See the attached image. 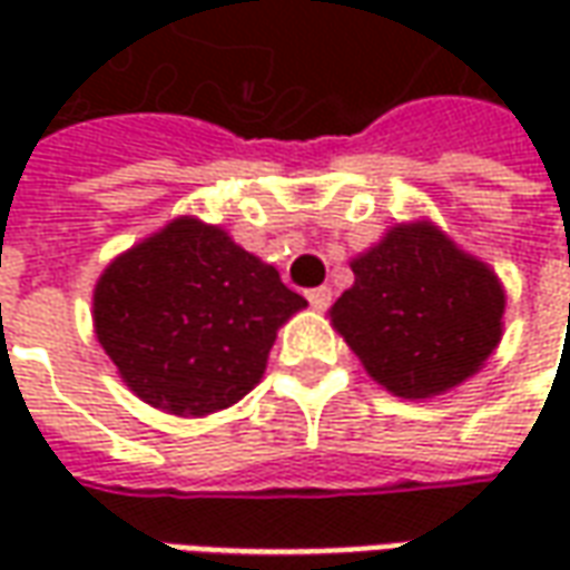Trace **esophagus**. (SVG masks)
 I'll use <instances>...</instances> for the list:
<instances>
[{"instance_id": "34e87169", "label": "esophagus", "mask_w": 570, "mask_h": 570, "mask_svg": "<svg viewBox=\"0 0 570 570\" xmlns=\"http://www.w3.org/2000/svg\"><path fill=\"white\" fill-rule=\"evenodd\" d=\"M305 298H308L314 308H326V305L333 302V289H330V286H314V289L305 293Z\"/></svg>"}]
</instances>
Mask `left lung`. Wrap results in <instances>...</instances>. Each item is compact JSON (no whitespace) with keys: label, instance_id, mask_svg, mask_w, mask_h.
<instances>
[{"label":"left lung","instance_id":"obj_1","mask_svg":"<svg viewBox=\"0 0 570 570\" xmlns=\"http://www.w3.org/2000/svg\"><path fill=\"white\" fill-rule=\"evenodd\" d=\"M351 268L354 286L330 314L391 394H442L473 375L501 342L498 277L433 225H396Z\"/></svg>","mask_w":570,"mask_h":570}]
</instances>
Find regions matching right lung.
Returning <instances> with one entry per match:
<instances>
[{
  "instance_id": "obj_1",
  "label": "right lung",
  "mask_w": 570,
  "mask_h": 570,
  "mask_svg": "<svg viewBox=\"0 0 570 570\" xmlns=\"http://www.w3.org/2000/svg\"><path fill=\"white\" fill-rule=\"evenodd\" d=\"M305 305L223 228L186 216L106 268L94 326L140 400L210 415L259 384L277 326Z\"/></svg>"
}]
</instances>
